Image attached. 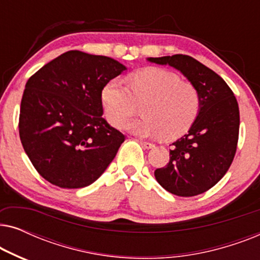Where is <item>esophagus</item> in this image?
<instances>
[{"label":"esophagus","mask_w":260,"mask_h":260,"mask_svg":"<svg viewBox=\"0 0 260 260\" xmlns=\"http://www.w3.org/2000/svg\"><path fill=\"white\" fill-rule=\"evenodd\" d=\"M140 143H141V145L143 148H145V149H151V148H154V144L152 143H150V142H145V141H140Z\"/></svg>","instance_id":"obj_1"}]
</instances>
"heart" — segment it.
Listing matches in <instances>:
<instances>
[{"label": "heart", "mask_w": 260, "mask_h": 260, "mask_svg": "<svg viewBox=\"0 0 260 260\" xmlns=\"http://www.w3.org/2000/svg\"><path fill=\"white\" fill-rule=\"evenodd\" d=\"M102 101L109 122L122 127L142 105L143 117L126 129L138 136H161L174 140L193 125L201 109L198 87L172 71L149 67L130 77L129 87L117 80L105 85Z\"/></svg>", "instance_id": "b5f03b06"}]
</instances>
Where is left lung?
Here are the masks:
<instances>
[{"label":"left lung","mask_w":260,"mask_h":260,"mask_svg":"<svg viewBox=\"0 0 260 260\" xmlns=\"http://www.w3.org/2000/svg\"><path fill=\"white\" fill-rule=\"evenodd\" d=\"M175 67L198 87L201 109L189 131L172 144L168 165L155 170L157 182L177 197H195L215 186L232 165L239 138V106L219 74L189 55L149 58Z\"/></svg>","instance_id":"1"}]
</instances>
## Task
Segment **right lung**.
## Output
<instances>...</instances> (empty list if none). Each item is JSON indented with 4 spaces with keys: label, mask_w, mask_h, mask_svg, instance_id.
I'll return each mask as SVG.
<instances>
[{
    "label": "right lung",
    "mask_w": 260,
    "mask_h": 260,
    "mask_svg": "<svg viewBox=\"0 0 260 260\" xmlns=\"http://www.w3.org/2000/svg\"><path fill=\"white\" fill-rule=\"evenodd\" d=\"M124 70L109 56L69 51L28 79L20 140L46 181L69 189L90 186L115 158L125 136L103 118L102 91Z\"/></svg>",
    "instance_id": "right-lung-1"
}]
</instances>
